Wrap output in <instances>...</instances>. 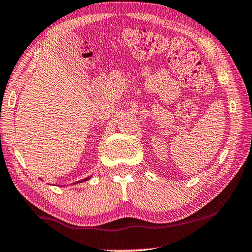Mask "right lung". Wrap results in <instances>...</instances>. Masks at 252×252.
Listing matches in <instances>:
<instances>
[{"label": "right lung", "instance_id": "right-lung-1", "mask_svg": "<svg viewBox=\"0 0 252 252\" xmlns=\"http://www.w3.org/2000/svg\"><path fill=\"white\" fill-rule=\"evenodd\" d=\"M87 179H90V177H87V178H85V179H83V181H81L79 183H82V182H85V181H87Z\"/></svg>", "mask_w": 252, "mask_h": 252}]
</instances>
